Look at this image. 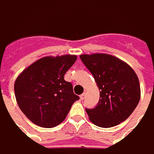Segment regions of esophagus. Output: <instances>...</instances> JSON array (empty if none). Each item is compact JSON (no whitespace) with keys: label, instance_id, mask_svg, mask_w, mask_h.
<instances>
[{"label":"esophagus","instance_id":"1","mask_svg":"<svg viewBox=\"0 0 154 154\" xmlns=\"http://www.w3.org/2000/svg\"><path fill=\"white\" fill-rule=\"evenodd\" d=\"M85 96H86V94H82L80 95V99H81V100H84V99H85Z\"/></svg>","mask_w":154,"mask_h":154}]
</instances>
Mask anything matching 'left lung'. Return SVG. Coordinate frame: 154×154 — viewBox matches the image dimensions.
Instances as JSON below:
<instances>
[{
    "instance_id": "1",
    "label": "left lung",
    "mask_w": 154,
    "mask_h": 154,
    "mask_svg": "<svg viewBox=\"0 0 154 154\" xmlns=\"http://www.w3.org/2000/svg\"><path fill=\"white\" fill-rule=\"evenodd\" d=\"M80 58L100 90L98 105L86 109L89 120L101 128L119 125L130 117L140 100L136 73L125 61L111 54H81Z\"/></svg>"
}]
</instances>
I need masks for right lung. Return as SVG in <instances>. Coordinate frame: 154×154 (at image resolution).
Returning <instances> with one entry per match:
<instances>
[{
	"label": "right lung",
	"instance_id": "obj_1",
	"mask_svg": "<svg viewBox=\"0 0 154 154\" xmlns=\"http://www.w3.org/2000/svg\"><path fill=\"white\" fill-rule=\"evenodd\" d=\"M77 56H46L26 67L14 82L17 103L35 125L53 128L66 118L79 97L64 77L77 60Z\"/></svg>",
	"mask_w": 154,
	"mask_h": 154
}]
</instances>
